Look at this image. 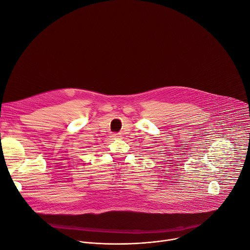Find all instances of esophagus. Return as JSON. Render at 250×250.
Returning a JSON list of instances; mask_svg holds the SVG:
<instances>
[{"label":"esophagus","mask_w":250,"mask_h":250,"mask_svg":"<svg viewBox=\"0 0 250 250\" xmlns=\"http://www.w3.org/2000/svg\"><path fill=\"white\" fill-rule=\"evenodd\" d=\"M113 139H119L120 138V134H112V136H111Z\"/></svg>","instance_id":"obj_1"}]
</instances>
